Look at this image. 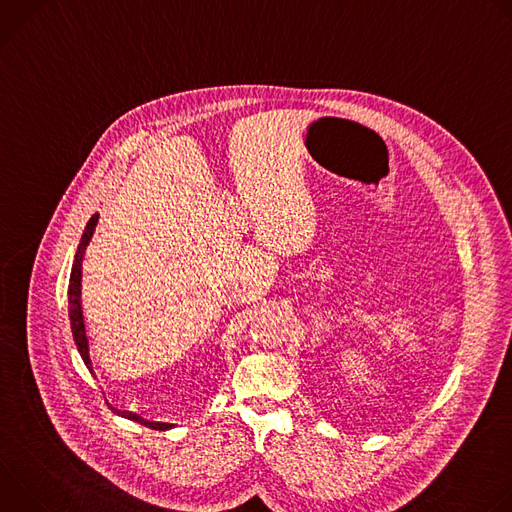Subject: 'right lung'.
I'll use <instances>...</instances> for the list:
<instances>
[{
	"label": "right lung",
	"instance_id": "obj_1",
	"mask_svg": "<svg viewBox=\"0 0 512 512\" xmlns=\"http://www.w3.org/2000/svg\"><path fill=\"white\" fill-rule=\"evenodd\" d=\"M99 225V214H93L91 221L87 223V229L83 233V239L79 243L77 255H75V263H72V271H70V281H68V316H70V328H72V336H75V344L87 364V369L93 371L91 367V356H89V336H87V324H85V314H83V261H85V251L95 235V229ZM117 413H121L123 417L137 421L145 427L152 429H168L172 427V423H160V421H145L141 417H137L135 413L129 411H121L115 409Z\"/></svg>",
	"mask_w": 512,
	"mask_h": 512
}]
</instances>
